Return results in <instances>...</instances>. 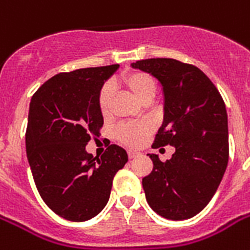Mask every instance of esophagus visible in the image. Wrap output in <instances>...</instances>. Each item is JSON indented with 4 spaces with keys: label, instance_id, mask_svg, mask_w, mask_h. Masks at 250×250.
<instances>
[{
    "label": "esophagus",
    "instance_id": "1",
    "mask_svg": "<svg viewBox=\"0 0 250 250\" xmlns=\"http://www.w3.org/2000/svg\"><path fill=\"white\" fill-rule=\"evenodd\" d=\"M128 158L129 160H132V158H136V157L140 156V152H136V150H128Z\"/></svg>",
    "mask_w": 250,
    "mask_h": 250
}]
</instances>
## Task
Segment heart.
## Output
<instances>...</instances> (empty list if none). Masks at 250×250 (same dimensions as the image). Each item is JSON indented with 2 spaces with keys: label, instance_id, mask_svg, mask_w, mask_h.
Here are the masks:
<instances>
[{
  "label": "heart",
  "instance_id": "heart-1",
  "mask_svg": "<svg viewBox=\"0 0 250 250\" xmlns=\"http://www.w3.org/2000/svg\"><path fill=\"white\" fill-rule=\"evenodd\" d=\"M118 83L122 88L132 94L141 104H149L157 92V82L150 74L145 71H128L119 78ZM113 90L109 84L102 86L98 93V109L102 115H107L111 105ZM149 132V127L145 123H123L115 129L118 141L127 146H136Z\"/></svg>",
  "mask_w": 250,
  "mask_h": 250
}]
</instances>
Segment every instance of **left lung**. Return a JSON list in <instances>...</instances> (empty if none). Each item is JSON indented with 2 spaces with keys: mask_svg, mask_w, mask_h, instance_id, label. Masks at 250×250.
Listing matches in <instances>:
<instances>
[{
  "mask_svg": "<svg viewBox=\"0 0 250 250\" xmlns=\"http://www.w3.org/2000/svg\"><path fill=\"white\" fill-rule=\"evenodd\" d=\"M164 86L165 117L152 148L171 145L166 162L157 154L143 179L149 206L161 217L183 221L213 198L229 164V123L221 93L198 67L172 58L136 61Z\"/></svg>",
  "mask_w": 250,
  "mask_h": 250,
  "instance_id": "8db88e82",
  "label": "left lung"
}]
</instances>
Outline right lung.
I'll list each match as a JSON object with an SVG mask.
<instances>
[{
	"label": "right lung",
	"mask_w": 250,
	"mask_h": 250,
	"mask_svg": "<svg viewBox=\"0 0 250 250\" xmlns=\"http://www.w3.org/2000/svg\"><path fill=\"white\" fill-rule=\"evenodd\" d=\"M119 64L61 72L31 98L25 150L41 198L60 217L84 222L101 213L109 201L113 179L128 156L110 145L101 158L86 153L104 118L98 93Z\"/></svg>",
	"instance_id": "1"
}]
</instances>
